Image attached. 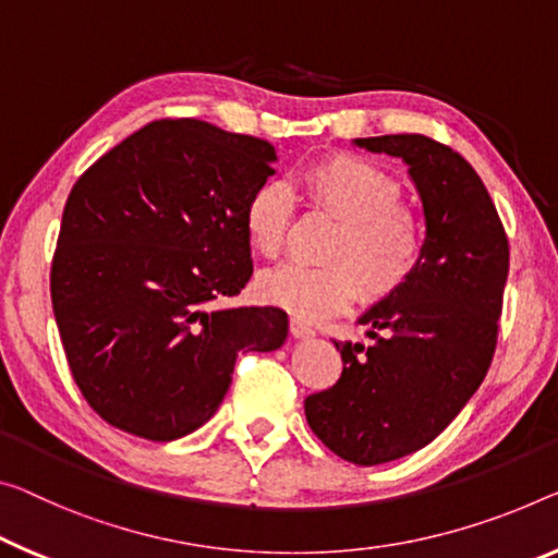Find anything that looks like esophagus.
I'll use <instances>...</instances> for the list:
<instances>
[{
    "label": "esophagus",
    "instance_id": "34e87169",
    "mask_svg": "<svg viewBox=\"0 0 558 558\" xmlns=\"http://www.w3.org/2000/svg\"><path fill=\"white\" fill-rule=\"evenodd\" d=\"M291 333H294L296 339H312L314 337V329L308 327V324L302 322V319H291Z\"/></svg>",
    "mask_w": 558,
    "mask_h": 558
}]
</instances>
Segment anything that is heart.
I'll list each match as a JSON object with an SVG mask.
<instances>
[{"instance_id":"1","label":"heart","mask_w":558,"mask_h":558,"mask_svg":"<svg viewBox=\"0 0 558 558\" xmlns=\"http://www.w3.org/2000/svg\"><path fill=\"white\" fill-rule=\"evenodd\" d=\"M306 207L337 221L324 244V267L284 264L262 274L256 291L267 304L304 322L344 312L356 291L379 302L407 284L424 252V221L401 202L399 179L374 161L337 154L299 177ZM294 194L281 182L256 186L244 207V234L267 259L279 256L294 221Z\"/></svg>"}]
</instances>
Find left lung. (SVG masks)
Wrapping results in <instances>:
<instances>
[{"label":"left lung","mask_w":558,"mask_h":558,"mask_svg":"<svg viewBox=\"0 0 558 558\" xmlns=\"http://www.w3.org/2000/svg\"><path fill=\"white\" fill-rule=\"evenodd\" d=\"M399 157L424 207L416 271L359 316L368 341H333L339 381L304 401L324 447L359 466L401 459L447 428L492 366L509 239L474 167L424 134L354 140Z\"/></svg>","instance_id":"8db88e82"}]
</instances>
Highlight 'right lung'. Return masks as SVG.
Here are the masks:
<instances>
[{"label": "right lung", "mask_w": 558, "mask_h": 558, "mask_svg": "<svg viewBox=\"0 0 558 558\" xmlns=\"http://www.w3.org/2000/svg\"><path fill=\"white\" fill-rule=\"evenodd\" d=\"M269 142L159 119L76 179L51 262V306L76 387L111 426L174 441L207 424L239 351H274L277 306L217 308L252 277L244 207Z\"/></svg>", "instance_id": "add662e5"}]
</instances>
